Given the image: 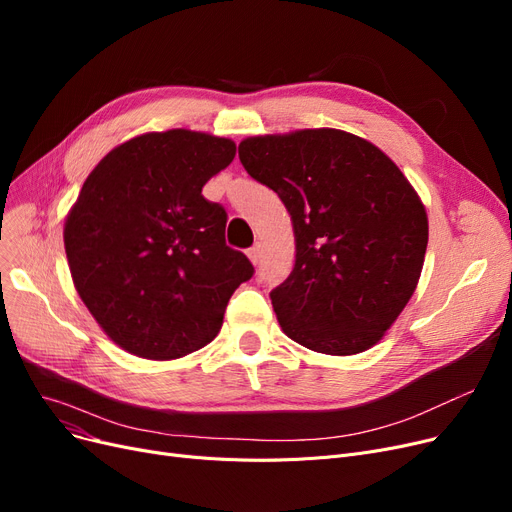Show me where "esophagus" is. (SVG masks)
I'll list each match as a JSON object with an SVG mask.
<instances>
[{"instance_id": "esophagus-1", "label": "esophagus", "mask_w": 512, "mask_h": 512, "mask_svg": "<svg viewBox=\"0 0 512 512\" xmlns=\"http://www.w3.org/2000/svg\"><path fill=\"white\" fill-rule=\"evenodd\" d=\"M259 257H261V245L257 242L255 247H251V249H249V259H251L253 263H257V261H259Z\"/></svg>"}]
</instances>
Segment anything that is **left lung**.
<instances>
[{"mask_svg": "<svg viewBox=\"0 0 512 512\" xmlns=\"http://www.w3.org/2000/svg\"><path fill=\"white\" fill-rule=\"evenodd\" d=\"M245 170L290 213L297 261L270 292L282 332L324 355H357L392 328L419 284L425 207L394 161L336 128L240 141Z\"/></svg>", "mask_w": 512, "mask_h": 512, "instance_id": "left-lung-1", "label": "left lung"}]
</instances>
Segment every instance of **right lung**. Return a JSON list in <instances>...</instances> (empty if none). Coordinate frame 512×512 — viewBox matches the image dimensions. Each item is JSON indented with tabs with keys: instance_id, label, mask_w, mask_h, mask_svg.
<instances>
[{
	"instance_id": "add662e5",
	"label": "right lung",
	"mask_w": 512,
	"mask_h": 512,
	"mask_svg": "<svg viewBox=\"0 0 512 512\" xmlns=\"http://www.w3.org/2000/svg\"><path fill=\"white\" fill-rule=\"evenodd\" d=\"M234 155V141L207 132H145L107 153L80 188L64 224L72 282L126 353L172 361L199 351L253 276L226 247L224 207L201 195Z\"/></svg>"
}]
</instances>
